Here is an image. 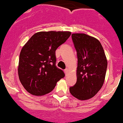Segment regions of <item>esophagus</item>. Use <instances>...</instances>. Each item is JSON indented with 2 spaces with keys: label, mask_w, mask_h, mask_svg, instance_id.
<instances>
[{
  "label": "esophagus",
  "mask_w": 123,
  "mask_h": 123,
  "mask_svg": "<svg viewBox=\"0 0 123 123\" xmlns=\"http://www.w3.org/2000/svg\"><path fill=\"white\" fill-rule=\"evenodd\" d=\"M64 73H65V74H66V76H67V75L68 74V73H69V69H68V68L64 70Z\"/></svg>",
  "instance_id": "obj_1"
}]
</instances>
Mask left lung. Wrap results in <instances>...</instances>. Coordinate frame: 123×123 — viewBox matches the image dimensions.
I'll return each instance as SVG.
<instances>
[{
  "instance_id": "8db88e82",
  "label": "left lung",
  "mask_w": 123,
  "mask_h": 123,
  "mask_svg": "<svg viewBox=\"0 0 123 123\" xmlns=\"http://www.w3.org/2000/svg\"><path fill=\"white\" fill-rule=\"evenodd\" d=\"M72 39L77 51V81L69 91L78 99L87 100L101 89L108 61L103 46L96 38L75 33L72 34Z\"/></svg>"
}]
</instances>
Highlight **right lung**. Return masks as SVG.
<instances>
[{"instance_id":"add662e5","label":"right lung","mask_w":123,"mask_h":123,"mask_svg":"<svg viewBox=\"0 0 123 123\" xmlns=\"http://www.w3.org/2000/svg\"><path fill=\"white\" fill-rule=\"evenodd\" d=\"M69 31H42L33 35L22 47L18 75L27 91L35 96L49 93L65 74L55 66L57 48L69 37Z\"/></svg>"}]
</instances>
